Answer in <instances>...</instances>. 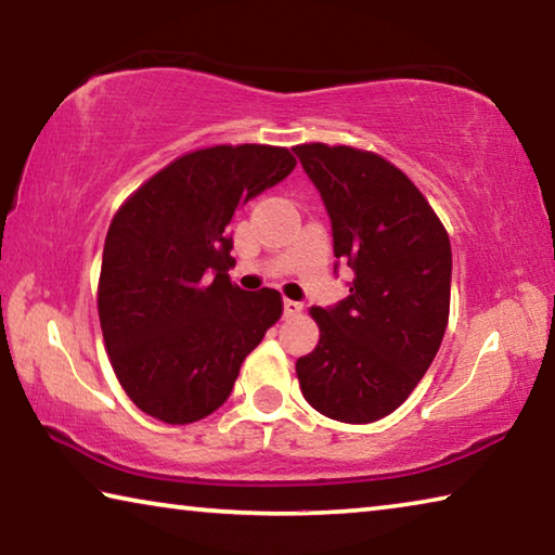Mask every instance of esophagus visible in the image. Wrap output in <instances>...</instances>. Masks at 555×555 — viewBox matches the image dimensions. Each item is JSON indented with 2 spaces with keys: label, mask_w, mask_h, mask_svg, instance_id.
<instances>
[{
  "label": "esophagus",
  "mask_w": 555,
  "mask_h": 555,
  "mask_svg": "<svg viewBox=\"0 0 555 555\" xmlns=\"http://www.w3.org/2000/svg\"><path fill=\"white\" fill-rule=\"evenodd\" d=\"M300 308H304V306H300V304H298V300H291V298H284V315H286V318H291V315H296V313H300Z\"/></svg>",
  "instance_id": "34e87169"
}]
</instances>
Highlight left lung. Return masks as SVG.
Returning a JSON list of instances; mask_svg holds the SVG:
<instances>
[{
    "instance_id": "obj_1",
    "label": "left lung",
    "mask_w": 555,
    "mask_h": 555,
    "mask_svg": "<svg viewBox=\"0 0 555 555\" xmlns=\"http://www.w3.org/2000/svg\"><path fill=\"white\" fill-rule=\"evenodd\" d=\"M294 152L331 215L337 261L354 271L350 296L311 308L321 340L298 357L300 391L327 418L372 424L409 399L446 335L448 232L387 158L318 142Z\"/></svg>"
}]
</instances>
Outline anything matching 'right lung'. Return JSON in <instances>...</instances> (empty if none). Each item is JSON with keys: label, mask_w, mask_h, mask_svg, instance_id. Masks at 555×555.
<instances>
[{"label": "right lung", "mask_w": 555, "mask_h": 555, "mask_svg": "<svg viewBox=\"0 0 555 555\" xmlns=\"http://www.w3.org/2000/svg\"><path fill=\"white\" fill-rule=\"evenodd\" d=\"M294 168L284 146L198 149L112 218L98 286L102 337L121 389L149 416L185 426L218 411L244 357L281 318L279 291L230 281V224Z\"/></svg>", "instance_id": "1"}]
</instances>
